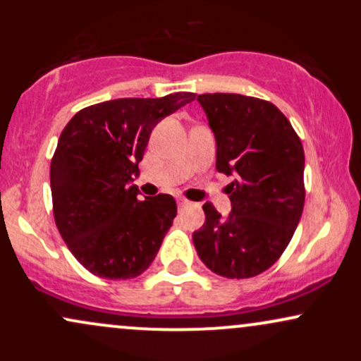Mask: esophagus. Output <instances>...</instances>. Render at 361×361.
Masks as SVG:
<instances>
[{
    "instance_id": "obj_1",
    "label": "esophagus",
    "mask_w": 361,
    "mask_h": 361,
    "mask_svg": "<svg viewBox=\"0 0 361 361\" xmlns=\"http://www.w3.org/2000/svg\"><path fill=\"white\" fill-rule=\"evenodd\" d=\"M188 205H192V204H190L186 198H178V207H180V209H185V207H188Z\"/></svg>"
}]
</instances>
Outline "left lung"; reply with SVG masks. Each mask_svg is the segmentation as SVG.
Segmentation results:
<instances>
[{"instance_id":"1","label":"left lung","mask_w":361,"mask_h":361,"mask_svg":"<svg viewBox=\"0 0 361 361\" xmlns=\"http://www.w3.org/2000/svg\"><path fill=\"white\" fill-rule=\"evenodd\" d=\"M217 144L219 173L233 210L222 217L204 205L205 222L193 233L209 270L226 279H251L276 263L302 217L304 147L275 105L235 93L198 94Z\"/></svg>"}]
</instances>
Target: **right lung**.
I'll return each mask as SVG.
<instances>
[{
	"instance_id": "obj_1",
	"label": "right lung",
	"mask_w": 361,
	"mask_h": 361,
	"mask_svg": "<svg viewBox=\"0 0 361 361\" xmlns=\"http://www.w3.org/2000/svg\"><path fill=\"white\" fill-rule=\"evenodd\" d=\"M195 100V93L118 98L78 111L62 130L51 163L56 226L86 270L109 280L149 268L173 219L176 202L159 193L139 200L128 185L152 128Z\"/></svg>"
}]
</instances>
